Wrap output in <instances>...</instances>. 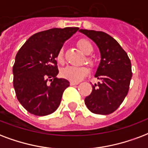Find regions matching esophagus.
<instances>
[{
  "instance_id": "esophagus-1",
  "label": "esophagus",
  "mask_w": 148,
  "mask_h": 148,
  "mask_svg": "<svg viewBox=\"0 0 148 148\" xmlns=\"http://www.w3.org/2000/svg\"><path fill=\"white\" fill-rule=\"evenodd\" d=\"M79 82H70V84L71 85H77V84H78Z\"/></svg>"
}]
</instances>
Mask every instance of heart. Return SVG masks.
I'll return each instance as SVG.
<instances>
[{"label":"heart","instance_id":"b5f03b06","mask_svg":"<svg viewBox=\"0 0 148 148\" xmlns=\"http://www.w3.org/2000/svg\"><path fill=\"white\" fill-rule=\"evenodd\" d=\"M77 46L84 54L88 55L93 51L92 43L87 39H81L77 42ZM56 60L60 64L64 62V51L60 49L56 55ZM88 69L86 66H67L61 70V76L71 82H78L88 74Z\"/></svg>","mask_w":148,"mask_h":148}]
</instances>
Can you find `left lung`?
I'll list each match as a JSON object with an SVG mask.
<instances>
[{
  "label": "left lung",
  "instance_id": "obj_1",
  "mask_svg": "<svg viewBox=\"0 0 148 148\" xmlns=\"http://www.w3.org/2000/svg\"><path fill=\"white\" fill-rule=\"evenodd\" d=\"M99 47L101 60L95 77L100 80L92 85V92L84 99L90 111L108 115L116 111L129 91L132 77L131 63L118 42L106 32L80 29Z\"/></svg>",
  "mask_w": 148,
  "mask_h": 148
}]
</instances>
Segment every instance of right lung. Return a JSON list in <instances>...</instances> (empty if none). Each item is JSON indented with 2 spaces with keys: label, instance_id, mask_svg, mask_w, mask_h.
Masks as SVG:
<instances>
[{
  "label": "right lung",
  "instance_id": "obj_1",
  "mask_svg": "<svg viewBox=\"0 0 148 148\" xmlns=\"http://www.w3.org/2000/svg\"><path fill=\"white\" fill-rule=\"evenodd\" d=\"M78 29L66 27L39 32L29 37L18 52L13 66L14 88L19 102L32 114L47 116L59 107L70 82L56 77V55Z\"/></svg>",
  "mask_w": 148,
  "mask_h": 148
}]
</instances>
